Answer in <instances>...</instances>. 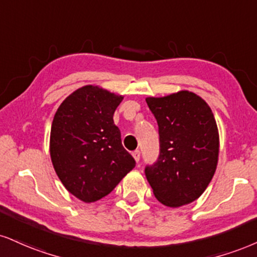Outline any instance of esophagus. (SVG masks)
Returning <instances> with one entry per match:
<instances>
[{
  "mask_svg": "<svg viewBox=\"0 0 257 257\" xmlns=\"http://www.w3.org/2000/svg\"><path fill=\"white\" fill-rule=\"evenodd\" d=\"M133 154V157H134V159L137 160V163H139V160H140V151L139 150H137V151H134V152L132 153Z\"/></svg>",
  "mask_w": 257,
  "mask_h": 257,
  "instance_id": "obj_1",
  "label": "esophagus"
}]
</instances>
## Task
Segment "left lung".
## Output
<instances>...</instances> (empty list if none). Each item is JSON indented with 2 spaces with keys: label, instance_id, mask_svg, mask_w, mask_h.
Segmentation results:
<instances>
[{
  "label": "left lung",
  "instance_id": "1",
  "mask_svg": "<svg viewBox=\"0 0 257 257\" xmlns=\"http://www.w3.org/2000/svg\"><path fill=\"white\" fill-rule=\"evenodd\" d=\"M146 101L158 123L160 142L158 160L145 169L148 183L163 205H188L202 195L217 169L214 115L202 98L189 91Z\"/></svg>",
  "mask_w": 257,
  "mask_h": 257
}]
</instances>
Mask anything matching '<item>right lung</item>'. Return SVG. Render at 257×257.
<instances>
[{"mask_svg":"<svg viewBox=\"0 0 257 257\" xmlns=\"http://www.w3.org/2000/svg\"><path fill=\"white\" fill-rule=\"evenodd\" d=\"M123 95L87 85L62 101L51 124L50 157L66 189L83 202L103 199L135 168L113 113Z\"/></svg>","mask_w":257,"mask_h":257,"instance_id":"obj_1","label":"right lung"}]
</instances>
